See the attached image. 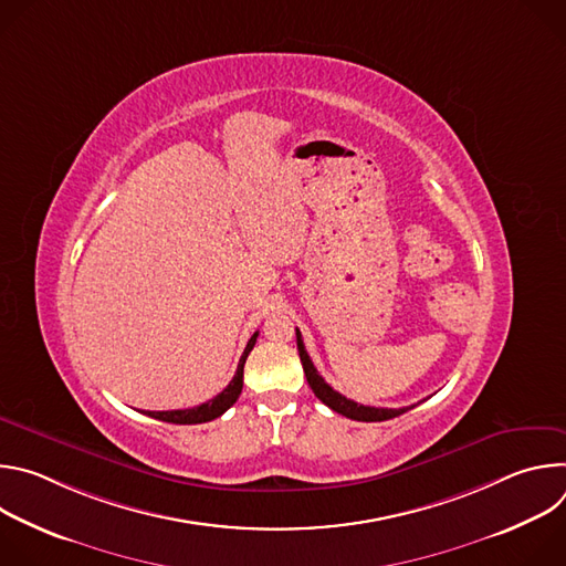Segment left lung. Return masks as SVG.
<instances>
[{"instance_id": "left-lung-1", "label": "left lung", "mask_w": 566, "mask_h": 566, "mask_svg": "<svg viewBox=\"0 0 566 566\" xmlns=\"http://www.w3.org/2000/svg\"><path fill=\"white\" fill-rule=\"evenodd\" d=\"M295 336H297V352H300V360H302V367H304V376L308 380V387L313 389V394L325 402V406H329L334 412L347 417V419H354V421H365V423H371V421H387V419H394V417H400L402 412H408L410 408H398V410H387V408H369V406H360V402L352 400V398H345L343 394H338L334 387H329L325 382V378H322L317 374V369L313 367L306 349H304V343H302V334L300 329H295ZM415 408V406H412Z\"/></svg>"}]
</instances>
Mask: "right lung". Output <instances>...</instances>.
I'll return each instance as SVG.
<instances>
[{
  "label": "right lung",
  "instance_id": "1",
  "mask_svg": "<svg viewBox=\"0 0 566 566\" xmlns=\"http://www.w3.org/2000/svg\"><path fill=\"white\" fill-rule=\"evenodd\" d=\"M258 332L251 336L244 354H241L239 358V365H237V371L232 376V380L228 382V387L223 391H219L214 398L201 402V406L197 408H188V410H168V412H145L147 417L151 419H158V421H166V423H177V426H192V423H206V421H212L217 417H221L232 402L239 398L241 394V387H244V363L251 354V349L255 347V340H258Z\"/></svg>",
  "mask_w": 566,
  "mask_h": 566
}]
</instances>
